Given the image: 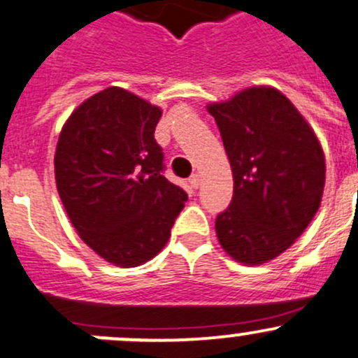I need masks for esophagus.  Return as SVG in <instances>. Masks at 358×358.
<instances>
[{
	"label": "esophagus",
	"instance_id": "34e87169",
	"mask_svg": "<svg viewBox=\"0 0 358 358\" xmlns=\"http://www.w3.org/2000/svg\"><path fill=\"white\" fill-rule=\"evenodd\" d=\"M189 183H190V187H192V189H197V187L201 185V176L199 175H192L189 178Z\"/></svg>",
	"mask_w": 358,
	"mask_h": 358
}]
</instances>
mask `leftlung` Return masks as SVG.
Instances as JSON below:
<instances>
[{"label": "left lung", "mask_w": 358, "mask_h": 358, "mask_svg": "<svg viewBox=\"0 0 358 358\" xmlns=\"http://www.w3.org/2000/svg\"><path fill=\"white\" fill-rule=\"evenodd\" d=\"M231 162L234 194L215 220L234 260L259 266L294 245L320 208L325 157L317 134L275 87L208 105Z\"/></svg>", "instance_id": "1"}]
</instances>
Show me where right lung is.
I'll list each match as a JSON object with an SVG mask.
<instances>
[{
	"label": "right lung",
	"instance_id": "right-lung-1",
	"mask_svg": "<svg viewBox=\"0 0 358 358\" xmlns=\"http://www.w3.org/2000/svg\"><path fill=\"white\" fill-rule=\"evenodd\" d=\"M162 110L108 87L69 115L55 148V185L85 245L120 267L157 255L187 201L169 182L154 133Z\"/></svg>",
	"mask_w": 358,
	"mask_h": 358
}]
</instances>
